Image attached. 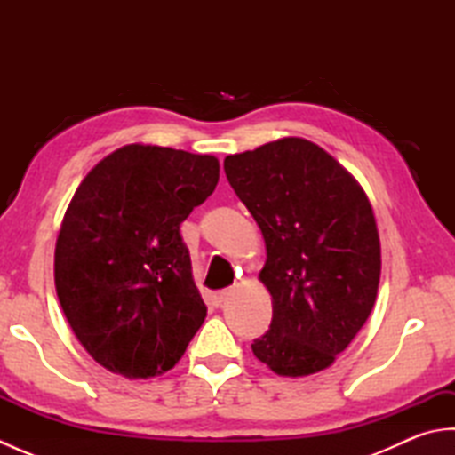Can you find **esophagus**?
Returning a JSON list of instances; mask_svg holds the SVG:
<instances>
[{
    "instance_id": "1",
    "label": "esophagus",
    "mask_w": 455,
    "mask_h": 455,
    "mask_svg": "<svg viewBox=\"0 0 455 455\" xmlns=\"http://www.w3.org/2000/svg\"><path fill=\"white\" fill-rule=\"evenodd\" d=\"M230 295V289H222V291H219V293H215V303L217 305H220L222 301H225V299Z\"/></svg>"
}]
</instances>
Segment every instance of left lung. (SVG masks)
<instances>
[{
  "instance_id": "left-lung-1",
  "label": "left lung",
  "mask_w": 455,
  "mask_h": 455,
  "mask_svg": "<svg viewBox=\"0 0 455 455\" xmlns=\"http://www.w3.org/2000/svg\"><path fill=\"white\" fill-rule=\"evenodd\" d=\"M225 173L266 243L272 324L252 352L282 377L326 370L365 324L381 275L371 203L318 144L285 137L230 154Z\"/></svg>"
}]
</instances>
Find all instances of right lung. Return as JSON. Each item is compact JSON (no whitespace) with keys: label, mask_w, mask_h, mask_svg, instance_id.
Wrapping results in <instances>:
<instances>
[{"label":"right lung","mask_w":455,"mask_h":455,"mask_svg":"<svg viewBox=\"0 0 455 455\" xmlns=\"http://www.w3.org/2000/svg\"><path fill=\"white\" fill-rule=\"evenodd\" d=\"M217 181L211 154L134 142L76 189L56 238L54 285L76 338L108 371H170L205 321L180 225Z\"/></svg>","instance_id":"1"}]
</instances>
